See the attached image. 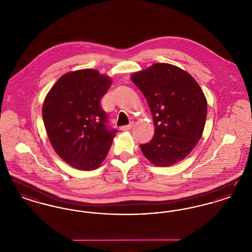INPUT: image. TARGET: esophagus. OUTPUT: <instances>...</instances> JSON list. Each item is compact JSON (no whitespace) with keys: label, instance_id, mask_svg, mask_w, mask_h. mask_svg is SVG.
Segmentation results:
<instances>
[{"label":"esophagus","instance_id":"obj_1","mask_svg":"<svg viewBox=\"0 0 252 252\" xmlns=\"http://www.w3.org/2000/svg\"><path fill=\"white\" fill-rule=\"evenodd\" d=\"M132 126H133V123H130L129 125H126V126H121L120 129L122 131H126V130L131 129Z\"/></svg>","mask_w":252,"mask_h":252}]
</instances>
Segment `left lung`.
<instances>
[{
  "mask_svg": "<svg viewBox=\"0 0 252 252\" xmlns=\"http://www.w3.org/2000/svg\"><path fill=\"white\" fill-rule=\"evenodd\" d=\"M153 115L155 134L141 144L154 165L167 167L190 154L203 133L207 100L192 75L168 63H156L131 75Z\"/></svg>",
  "mask_w": 252,
  "mask_h": 252,
  "instance_id": "1",
  "label": "left lung"
}]
</instances>
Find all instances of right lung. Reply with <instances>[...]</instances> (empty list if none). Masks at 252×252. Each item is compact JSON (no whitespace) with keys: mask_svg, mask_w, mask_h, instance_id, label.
Segmentation results:
<instances>
[{"mask_svg":"<svg viewBox=\"0 0 252 252\" xmlns=\"http://www.w3.org/2000/svg\"><path fill=\"white\" fill-rule=\"evenodd\" d=\"M110 77L94 69L63 74L52 87L42 107L50 143L68 164L82 171L99 167L117 130L108 129L100 106Z\"/></svg>","mask_w":252,"mask_h":252,"instance_id":"right-lung-1","label":"right lung"}]
</instances>
